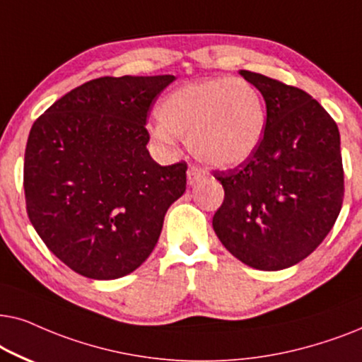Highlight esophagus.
<instances>
[{
	"mask_svg": "<svg viewBox=\"0 0 362 362\" xmlns=\"http://www.w3.org/2000/svg\"><path fill=\"white\" fill-rule=\"evenodd\" d=\"M200 178H202V172L199 170V168L190 167L189 170H187V182H189V185L199 184Z\"/></svg>",
	"mask_w": 362,
	"mask_h": 362,
	"instance_id": "obj_1",
	"label": "esophagus"
}]
</instances>
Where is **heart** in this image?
Wrapping results in <instances>:
<instances>
[{
    "mask_svg": "<svg viewBox=\"0 0 362 362\" xmlns=\"http://www.w3.org/2000/svg\"><path fill=\"white\" fill-rule=\"evenodd\" d=\"M151 136L170 147L187 139L197 160L214 168L248 162L262 146L267 110L258 88L243 77H214L172 90L157 110Z\"/></svg>",
    "mask_w": 362,
    "mask_h": 362,
    "instance_id": "b5f03b06",
    "label": "heart"
}]
</instances>
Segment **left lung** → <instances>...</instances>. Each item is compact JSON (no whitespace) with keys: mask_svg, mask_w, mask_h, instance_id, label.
<instances>
[{"mask_svg":"<svg viewBox=\"0 0 362 362\" xmlns=\"http://www.w3.org/2000/svg\"><path fill=\"white\" fill-rule=\"evenodd\" d=\"M267 104L257 153L214 175L223 204L214 215L221 245L248 267L276 272L320 247L338 218L344 172L338 125L305 90L240 71Z\"/></svg>","mask_w":362,"mask_h":362,"instance_id":"left-lung-1","label":"left lung"}]
</instances>
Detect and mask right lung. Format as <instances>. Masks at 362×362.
<instances>
[{
	"mask_svg": "<svg viewBox=\"0 0 362 362\" xmlns=\"http://www.w3.org/2000/svg\"><path fill=\"white\" fill-rule=\"evenodd\" d=\"M175 76L99 77L57 99L33 124L24 197L46 247L76 273L115 279L148 258L187 163L147 151L151 104Z\"/></svg>",
	"mask_w": 362,
	"mask_h": 362,
	"instance_id": "add662e5",
	"label": "right lung"
}]
</instances>
